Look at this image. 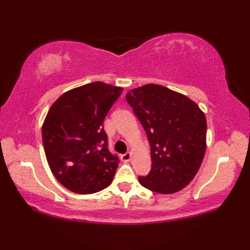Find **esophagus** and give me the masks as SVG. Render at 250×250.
Segmentation results:
<instances>
[{
	"mask_svg": "<svg viewBox=\"0 0 250 250\" xmlns=\"http://www.w3.org/2000/svg\"><path fill=\"white\" fill-rule=\"evenodd\" d=\"M131 156H132V153L130 151L129 152H125V155L121 156L122 161H124V162H129L131 160Z\"/></svg>",
	"mask_w": 250,
	"mask_h": 250,
	"instance_id": "esophagus-1",
	"label": "esophagus"
}]
</instances>
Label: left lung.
Instances as JSON below:
<instances>
[{
    "label": "left lung",
    "mask_w": 250,
    "mask_h": 250,
    "mask_svg": "<svg viewBox=\"0 0 250 250\" xmlns=\"http://www.w3.org/2000/svg\"><path fill=\"white\" fill-rule=\"evenodd\" d=\"M150 145L151 169L140 184L158 193L185 188L203 161L206 118L193 101L160 84L149 83L125 95Z\"/></svg>",
    "instance_id": "1"
}]
</instances>
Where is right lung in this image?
<instances>
[{"instance_id":"1","label":"right lung","mask_w":250,"mask_h":250,"mask_svg":"<svg viewBox=\"0 0 250 250\" xmlns=\"http://www.w3.org/2000/svg\"><path fill=\"white\" fill-rule=\"evenodd\" d=\"M124 89L94 82L62 94L42 130L47 161L61 185L90 194L113 182L119 158L108 149L103 122Z\"/></svg>"}]
</instances>
